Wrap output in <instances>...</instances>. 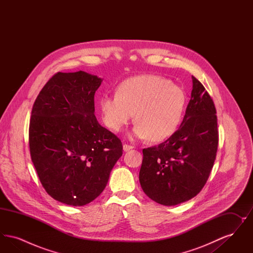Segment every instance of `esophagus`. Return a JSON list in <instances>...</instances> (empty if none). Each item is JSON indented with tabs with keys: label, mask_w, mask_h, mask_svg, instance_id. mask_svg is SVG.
I'll list each match as a JSON object with an SVG mask.
<instances>
[{
	"label": "esophagus",
	"mask_w": 253,
	"mask_h": 253,
	"mask_svg": "<svg viewBox=\"0 0 253 253\" xmlns=\"http://www.w3.org/2000/svg\"><path fill=\"white\" fill-rule=\"evenodd\" d=\"M132 148H133V147H132V146H131V145H123V151H124V152H128V151L132 150Z\"/></svg>",
	"instance_id": "34e87169"
}]
</instances>
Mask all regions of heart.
<instances>
[{
  "mask_svg": "<svg viewBox=\"0 0 253 253\" xmlns=\"http://www.w3.org/2000/svg\"><path fill=\"white\" fill-rule=\"evenodd\" d=\"M101 119L106 127L120 132L132 121H137L132 134L154 142L171 136L183 119L186 95L180 87L157 75H140L123 81L115 95L98 100Z\"/></svg>",
  "mask_w": 253,
  "mask_h": 253,
  "instance_id": "obj_1",
  "label": "heart"
}]
</instances>
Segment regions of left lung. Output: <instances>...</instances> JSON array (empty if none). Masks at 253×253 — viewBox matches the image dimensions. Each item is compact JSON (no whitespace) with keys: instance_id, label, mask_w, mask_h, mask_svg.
I'll return each mask as SVG.
<instances>
[{"instance_id":"obj_1","label":"left lung","mask_w":253,"mask_h":253,"mask_svg":"<svg viewBox=\"0 0 253 253\" xmlns=\"http://www.w3.org/2000/svg\"><path fill=\"white\" fill-rule=\"evenodd\" d=\"M192 79L191 99L178 130L165 142L142 151L141 188L164 206L180 204L200 193L216 157V109L202 84Z\"/></svg>"}]
</instances>
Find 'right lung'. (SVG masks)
<instances>
[{"label":"right lung","mask_w":253,"mask_h":253,"mask_svg":"<svg viewBox=\"0 0 253 253\" xmlns=\"http://www.w3.org/2000/svg\"><path fill=\"white\" fill-rule=\"evenodd\" d=\"M101 82L84 71L57 73L32 108L31 159L46 193L63 204L95 200L122 156L121 139L95 116L94 97Z\"/></svg>","instance_id":"1"}]
</instances>
